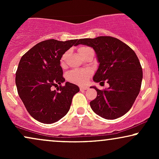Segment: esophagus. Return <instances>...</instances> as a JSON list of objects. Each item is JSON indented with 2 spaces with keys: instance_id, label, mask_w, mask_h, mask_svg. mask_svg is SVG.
<instances>
[{
  "instance_id": "esophagus-1",
  "label": "esophagus",
  "mask_w": 159,
  "mask_h": 159,
  "mask_svg": "<svg viewBox=\"0 0 159 159\" xmlns=\"http://www.w3.org/2000/svg\"><path fill=\"white\" fill-rule=\"evenodd\" d=\"M87 87H84V86H80V90H81V91L87 90Z\"/></svg>"
}]
</instances>
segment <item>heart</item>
Wrapping results in <instances>:
<instances>
[{
	"mask_svg": "<svg viewBox=\"0 0 159 159\" xmlns=\"http://www.w3.org/2000/svg\"><path fill=\"white\" fill-rule=\"evenodd\" d=\"M87 48L85 47H81L78 49V51L82 50V49ZM66 56V54H63L61 58V64L64 63ZM91 75L90 70L89 69H74V70L70 71L68 74H67V79L69 81L73 82L76 84H84V82L87 81L88 78L90 77Z\"/></svg>",
	"mask_w": 159,
	"mask_h": 159,
	"instance_id": "1",
	"label": "heart"
}]
</instances>
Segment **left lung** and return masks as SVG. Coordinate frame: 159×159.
Wrapping results in <instances>:
<instances>
[{
  "label": "left lung",
  "instance_id": "obj_1",
  "mask_svg": "<svg viewBox=\"0 0 159 159\" xmlns=\"http://www.w3.org/2000/svg\"><path fill=\"white\" fill-rule=\"evenodd\" d=\"M77 42L78 45L91 47L96 52L99 64L93 81H106L109 84L105 90L90 87L97 91L96 98L90 103L92 110L107 120L116 119L126 114L139 94L143 79L141 66L135 53L111 36L80 39Z\"/></svg>",
  "mask_w": 159,
  "mask_h": 159
}]
</instances>
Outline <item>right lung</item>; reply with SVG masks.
<instances>
[{"mask_svg":"<svg viewBox=\"0 0 159 159\" xmlns=\"http://www.w3.org/2000/svg\"><path fill=\"white\" fill-rule=\"evenodd\" d=\"M77 39L58 41L48 39L41 42L20 60L16 74L18 93L30 116L40 123L57 122L68 113L73 96L80 89L74 84L65 81L61 60L63 54L72 45H78Z\"/></svg>","mask_w":159,"mask_h":159,"instance_id":"1","label":"right lung"}]
</instances>
